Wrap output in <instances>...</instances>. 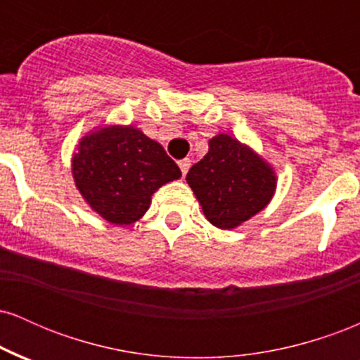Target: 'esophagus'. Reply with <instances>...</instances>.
Masks as SVG:
<instances>
[{
    "label": "esophagus",
    "instance_id": "34e87169",
    "mask_svg": "<svg viewBox=\"0 0 360 360\" xmlns=\"http://www.w3.org/2000/svg\"><path fill=\"white\" fill-rule=\"evenodd\" d=\"M189 167H191V160L189 159L179 160V169H181V172H183V176H186V172L189 171Z\"/></svg>",
    "mask_w": 360,
    "mask_h": 360
}]
</instances>
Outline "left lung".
<instances>
[{"label":"left lung","mask_w":360,"mask_h":360,"mask_svg":"<svg viewBox=\"0 0 360 360\" xmlns=\"http://www.w3.org/2000/svg\"><path fill=\"white\" fill-rule=\"evenodd\" d=\"M186 183L206 220L217 229L233 230L271 203L278 176L250 146L218 134L210 139L203 159L189 169Z\"/></svg>","instance_id":"obj_1"}]
</instances>
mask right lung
Listing matches in <instances>:
<instances>
[{
  "mask_svg": "<svg viewBox=\"0 0 360 360\" xmlns=\"http://www.w3.org/2000/svg\"><path fill=\"white\" fill-rule=\"evenodd\" d=\"M76 189L86 205L113 225H131L150 208L152 194L181 177L155 140L134 125H98L74 147Z\"/></svg>",
  "mask_w": 360,
  "mask_h": 360,
  "instance_id": "obj_1",
  "label": "right lung"
}]
</instances>
